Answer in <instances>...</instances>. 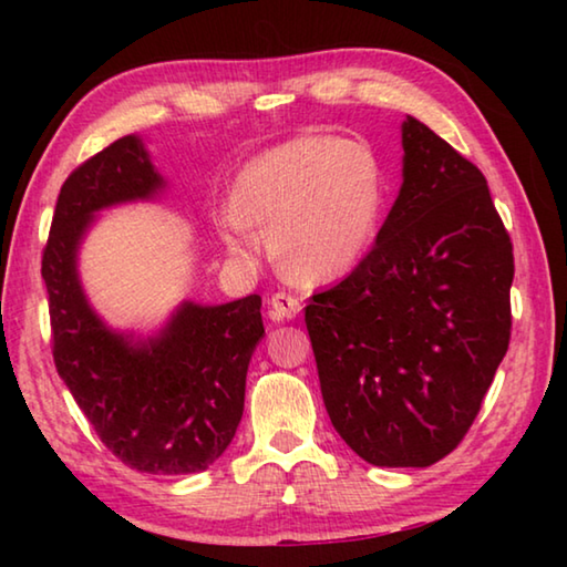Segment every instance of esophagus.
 <instances>
[{"label":"esophagus","instance_id":"1","mask_svg":"<svg viewBox=\"0 0 567 567\" xmlns=\"http://www.w3.org/2000/svg\"><path fill=\"white\" fill-rule=\"evenodd\" d=\"M300 310H302V305H300V300H297V297L285 295V292H277V295H272L270 310H267V315H270V320L280 322V320L297 318V315H300Z\"/></svg>","mask_w":567,"mask_h":567}]
</instances>
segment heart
<instances>
[{"label":"heart","instance_id":"b5f03b06","mask_svg":"<svg viewBox=\"0 0 567 567\" xmlns=\"http://www.w3.org/2000/svg\"><path fill=\"white\" fill-rule=\"evenodd\" d=\"M385 177L375 152L340 134H300L265 150L237 172L233 203L215 225L229 255L255 262L272 252L302 280H334L375 243Z\"/></svg>","mask_w":567,"mask_h":567}]
</instances>
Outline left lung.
<instances>
[{"instance_id": "1", "label": "left lung", "mask_w": 567, "mask_h": 567, "mask_svg": "<svg viewBox=\"0 0 567 567\" xmlns=\"http://www.w3.org/2000/svg\"><path fill=\"white\" fill-rule=\"evenodd\" d=\"M370 255L305 307L334 430L378 467H427L473 425L511 342L513 245L473 162L415 117Z\"/></svg>"}]
</instances>
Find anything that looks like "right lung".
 I'll return each mask as SVG.
<instances>
[{"label":"right lung","mask_w":567,"mask_h":567,"mask_svg":"<svg viewBox=\"0 0 567 567\" xmlns=\"http://www.w3.org/2000/svg\"><path fill=\"white\" fill-rule=\"evenodd\" d=\"M165 189L140 134L76 167L56 197L42 280L56 372L102 443L140 473L189 475L225 453L243 420L247 364L265 338L262 297L185 300L159 330L137 334L110 328L80 280V249L97 215Z\"/></svg>","instance_id":"right-lung-1"}]
</instances>
